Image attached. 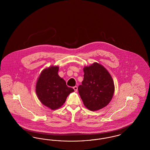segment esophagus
<instances>
[{"label": "esophagus", "mask_w": 150, "mask_h": 150, "mask_svg": "<svg viewBox=\"0 0 150 150\" xmlns=\"http://www.w3.org/2000/svg\"><path fill=\"white\" fill-rule=\"evenodd\" d=\"M73 89H74L75 92H77V91H78V86H75L73 87Z\"/></svg>", "instance_id": "obj_1"}]
</instances>
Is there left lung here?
<instances>
[{
	"instance_id": "obj_1",
	"label": "left lung",
	"mask_w": 150,
	"mask_h": 150,
	"mask_svg": "<svg viewBox=\"0 0 150 150\" xmlns=\"http://www.w3.org/2000/svg\"><path fill=\"white\" fill-rule=\"evenodd\" d=\"M83 71L84 80L79 86L78 91L84 106L91 111L106 106L114 93V83L111 75L97 62L86 66Z\"/></svg>"
}]
</instances>
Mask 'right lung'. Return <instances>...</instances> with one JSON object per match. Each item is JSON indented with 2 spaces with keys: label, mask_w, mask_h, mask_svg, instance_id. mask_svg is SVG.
Listing matches in <instances>:
<instances>
[{
  "label": "right lung",
  "mask_w": 150,
  "mask_h": 150,
  "mask_svg": "<svg viewBox=\"0 0 150 150\" xmlns=\"http://www.w3.org/2000/svg\"><path fill=\"white\" fill-rule=\"evenodd\" d=\"M58 66H52L44 69L36 84V93L43 105L52 110L61 107L67 96L74 91L66 86V81L58 74Z\"/></svg>",
  "instance_id": "obj_1"
}]
</instances>
